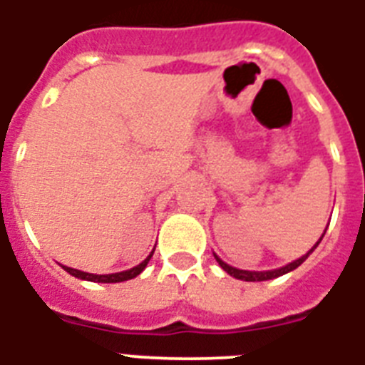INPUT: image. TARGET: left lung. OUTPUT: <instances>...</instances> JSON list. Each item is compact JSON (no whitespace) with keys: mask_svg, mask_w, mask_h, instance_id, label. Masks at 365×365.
<instances>
[{"mask_svg":"<svg viewBox=\"0 0 365 365\" xmlns=\"http://www.w3.org/2000/svg\"><path fill=\"white\" fill-rule=\"evenodd\" d=\"M324 232H327V230H324ZM322 236H324V234H322ZM322 236H321V238H319V242H317V244L313 245V247H311V250L307 251L306 255H304V257H300V259L294 260V262H290V264L283 266V268L268 269V272H250V269L232 268V266H229V264H227V262H223V260L219 259L217 255H215V260H217L219 266H221V268H223L225 272H227V274L232 275V277H236V279H242V281H268V279H274V277H279V275L289 274V272H292V269L298 268V266H300L302 262H304V260H306L307 257H309V255L317 250V245L321 244Z\"/></svg>","mask_w":365,"mask_h":365,"instance_id":"left-lung-1","label":"left lung"}]
</instances>
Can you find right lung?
I'll list each match as a JSON object with an SVG mask.
<instances>
[{"instance_id": "add662e5", "label": "right lung", "mask_w": 365, "mask_h": 365, "mask_svg": "<svg viewBox=\"0 0 365 365\" xmlns=\"http://www.w3.org/2000/svg\"><path fill=\"white\" fill-rule=\"evenodd\" d=\"M153 251L148 255L146 259L142 260L138 266H135V268H131V269H125V272H118V274H106V275L88 274V272H80V269L69 268V266H63V269L65 272H69L71 275H75V277H78V279H84V281H93V283H120V281L133 279V277H136L138 274H142V269L146 268L148 262H150V259H152Z\"/></svg>"}]
</instances>
